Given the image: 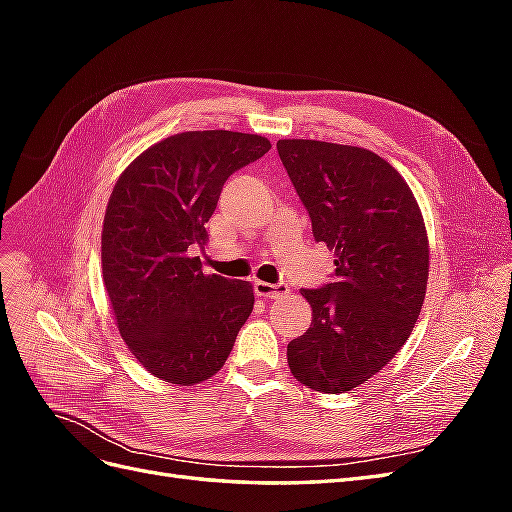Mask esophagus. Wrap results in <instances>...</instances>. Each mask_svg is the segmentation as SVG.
<instances>
[{
    "label": "esophagus",
    "instance_id": "obj_1",
    "mask_svg": "<svg viewBox=\"0 0 512 512\" xmlns=\"http://www.w3.org/2000/svg\"><path fill=\"white\" fill-rule=\"evenodd\" d=\"M288 284H267V282H254V292L258 297H265V299H277V297H284L288 294Z\"/></svg>",
    "mask_w": 512,
    "mask_h": 512
}]
</instances>
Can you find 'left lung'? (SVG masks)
Listing matches in <instances>:
<instances>
[{
	"mask_svg": "<svg viewBox=\"0 0 512 512\" xmlns=\"http://www.w3.org/2000/svg\"><path fill=\"white\" fill-rule=\"evenodd\" d=\"M277 151L314 239L335 252L333 282L301 290L312 324L288 344V365L309 389L346 393L393 359L421 314L425 222L404 177L374 151L303 138Z\"/></svg>",
	"mask_w": 512,
	"mask_h": 512,
	"instance_id": "8db88e82",
	"label": "left lung"
}]
</instances>
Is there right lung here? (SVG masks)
Listing matches in <instances>:
<instances>
[{"label": "right lung", "instance_id": "right-lung-1", "mask_svg": "<svg viewBox=\"0 0 512 512\" xmlns=\"http://www.w3.org/2000/svg\"><path fill=\"white\" fill-rule=\"evenodd\" d=\"M265 136L181 132L117 179L102 228V277L117 329L149 374L192 386L218 374L254 309L250 282L205 275L190 252L226 179L265 156Z\"/></svg>", "mask_w": 512, "mask_h": 512}]
</instances>
